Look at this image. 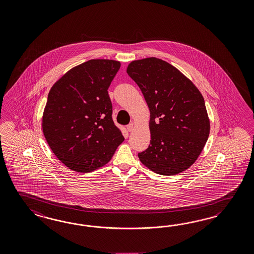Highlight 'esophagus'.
I'll return each instance as SVG.
<instances>
[{
	"mask_svg": "<svg viewBox=\"0 0 254 254\" xmlns=\"http://www.w3.org/2000/svg\"><path fill=\"white\" fill-rule=\"evenodd\" d=\"M134 129V124H130L127 125V130H129V131H131V130H133Z\"/></svg>",
	"mask_w": 254,
	"mask_h": 254,
	"instance_id": "obj_1",
	"label": "esophagus"
}]
</instances>
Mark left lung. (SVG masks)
<instances>
[{
  "instance_id": "1",
  "label": "left lung",
  "mask_w": 254,
  "mask_h": 254,
  "mask_svg": "<svg viewBox=\"0 0 254 254\" xmlns=\"http://www.w3.org/2000/svg\"><path fill=\"white\" fill-rule=\"evenodd\" d=\"M127 73L142 91L150 111V145L138 153L139 160L161 175L189 169L210 133L202 94L176 67L159 58L132 61Z\"/></svg>"
}]
</instances>
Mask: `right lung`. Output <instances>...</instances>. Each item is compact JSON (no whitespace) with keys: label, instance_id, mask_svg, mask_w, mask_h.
Returning a JSON list of instances; mask_svg holds the SVG:
<instances>
[{"label":"right lung","instance_id":"right-lung-1","mask_svg":"<svg viewBox=\"0 0 254 254\" xmlns=\"http://www.w3.org/2000/svg\"><path fill=\"white\" fill-rule=\"evenodd\" d=\"M119 61L92 59L65 73L51 88L43 131L52 151L70 170L90 173L111 160L124 142L112 120L109 89Z\"/></svg>","mask_w":254,"mask_h":254}]
</instances>
